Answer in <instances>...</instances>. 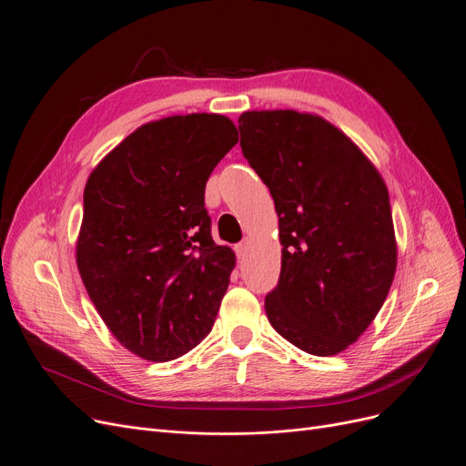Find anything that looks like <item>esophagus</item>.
I'll return each mask as SVG.
<instances>
[{
	"instance_id": "obj_1",
	"label": "esophagus",
	"mask_w": 466,
	"mask_h": 466,
	"mask_svg": "<svg viewBox=\"0 0 466 466\" xmlns=\"http://www.w3.org/2000/svg\"><path fill=\"white\" fill-rule=\"evenodd\" d=\"M248 246H249V244L246 242V239H244V242L236 244V248H234V249H236V255H238V257H246V253H248Z\"/></svg>"
}]
</instances>
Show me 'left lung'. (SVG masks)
<instances>
[{"instance_id": "8db88e82", "label": "left lung", "mask_w": 466, "mask_h": 466, "mask_svg": "<svg viewBox=\"0 0 466 466\" xmlns=\"http://www.w3.org/2000/svg\"><path fill=\"white\" fill-rule=\"evenodd\" d=\"M239 146L279 213L282 270L272 329L305 353L351 346L384 305L398 248L388 187L350 137L317 115L248 111Z\"/></svg>"}]
</instances>
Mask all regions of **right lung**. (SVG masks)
Instances as JSON below:
<instances>
[{"label":"right lung","instance_id":"right-lung-1","mask_svg":"<svg viewBox=\"0 0 466 466\" xmlns=\"http://www.w3.org/2000/svg\"><path fill=\"white\" fill-rule=\"evenodd\" d=\"M236 144L222 115L167 116L125 137L86 182L76 265L137 357H182L213 329L236 255L213 242L205 184Z\"/></svg>","mask_w":466,"mask_h":466}]
</instances>
